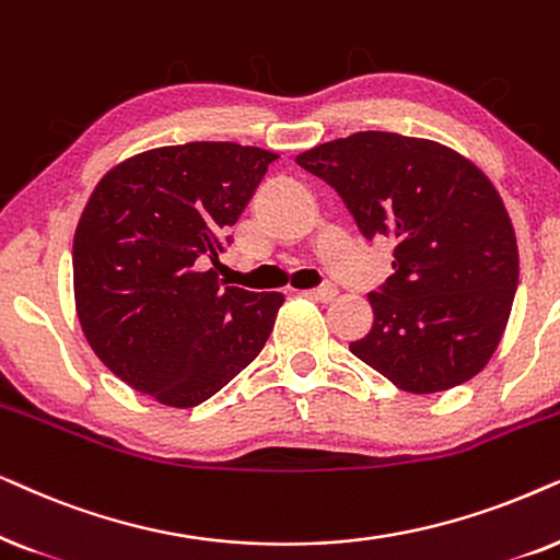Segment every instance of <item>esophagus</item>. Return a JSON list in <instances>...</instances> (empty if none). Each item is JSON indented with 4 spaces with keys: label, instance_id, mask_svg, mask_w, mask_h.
<instances>
[{
    "label": "esophagus",
    "instance_id": "obj_1",
    "mask_svg": "<svg viewBox=\"0 0 560 560\" xmlns=\"http://www.w3.org/2000/svg\"><path fill=\"white\" fill-rule=\"evenodd\" d=\"M307 296H312V300L317 302H330L338 296V289H335L332 284H325V287H317V289H310V292H304Z\"/></svg>",
    "mask_w": 560,
    "mask_h": 560
}]
</instances>
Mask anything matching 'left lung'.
<instances>
[{
	"mask_svg": "<svg viewBox=\"0 0 560 560\" xmlns=\"http://www.w3.org/2000/svg\"><path fill=\"white\" fill-rule=\"evenodd\" d=\"M369 237H392L394 273L350 353L409 394L448 392L487 366L520 279L517 237L489 176L453 148L353 132L296 155Z\"/></svg>",
	"mask_w": 560,
	"mask_h": 560,
	"instance_id": "1",
	"label": "left lung"
}]
</instances>
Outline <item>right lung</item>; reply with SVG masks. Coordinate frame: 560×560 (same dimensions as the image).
I'll list each match as a JSON object with an SVG mask.
<instances>
[{"instance_id":"right-lung-1","label":"right lung","mask_w":560,"mask_h":560,"mask_svg":"<svg viewBox=\"0 0 560 560\" xmlns=\"http://www.w3.org/2000/svg\"><path fill=\"white\" fill-rule=\"evenodd\" d=\"M276 159L237 143L163 145L94 186L73 235V300L96 358L132 389L197 407L266 346L284 294L222 287L207 266Z\"/></svg>"}]
</instances>
